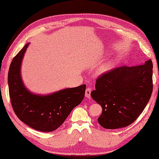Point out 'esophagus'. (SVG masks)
<instances>
[{
    "mask_svg": "<svg viewBox=\"0 0 159 159\" xmlns=\"http://www.w3.org/2000/svg\"><path fill=\"white\" fill-rule=\"evenodd\" d=\"M91 92H92V89H91L90 87L87 88V89H86V91H85V96H86V97L90 98Z\"/></svg>",
    "mask_w": 159,
    "mask_h": 159,
    "instance_id": "obj_1",
    "label": "esophagus"
}]
</instances>
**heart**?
I'll return each mask as SVG.
<instances>
[{"mask_svg": "<svg viewBox=\"0 0 159 159\" xmlns=\"http://www.w3.org/2000/svg\"><path fill=\"white\" fill-rule=\"evenodd\" d=\"M110 67H111V62H105V63L102 64L99 67V68H98V74L104 73L105 72L108 71Z\"/></svg>", "mask_w": 159, "mask_h": 159, "instance_id": "b5f03b06", "label": "heart"}]
</instances>
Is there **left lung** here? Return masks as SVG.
<instances>
[{"label": "left lung", "instance_id": "8db88e82", "mask_svg": "<svg viewBox=\"0 0 159 159\" xmlns=\"http://www.w3.org/2000/svg\"><path fill=\"white\" fill-rule=\"evenodd\" d=\"M153 64L116 67L97 78L91 97L102 107L98 122L106 129L129 125L140 116L153 91Z\"/></svg>", "mask_w": 159, "mask_h": 159}]
</instances>
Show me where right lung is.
<instances>
[{"label":"right lung","mask_w":159,"mask_h":159,"mask_svg":"<svg viewBox=\"0 0 159 159\" xmlns=\"http://www.w3.org/2000/svg\"><path fill=\"white\" fill-rule=\"evenodd\" d=\"M30 43H27L10 66L7 82L12 107L21 121L41 132H52L61 125L72 109L84 97L86 85L67 88L49 95L29 92L21 77V63Z\"/></svg>","instance_id":"1"}]
</instances>
